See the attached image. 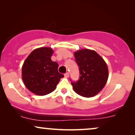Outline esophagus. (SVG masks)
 I'll return each instance as SVG.
<instances>
[{"instance_id":"esophagus-1","label":"esophagus","mask_w":135,"mask_h":135,"mask_svg":"<svg viewBox=\"0 0 135 135\" xmlns=\"http://www.w3.org/2000/svg\"><path fill=\"white\" fill-rule=\"evenodd\" d=\"M69 74L68 73H66L65 74H64V77H66V78H68V77H69Z\"/></svg>"}]
</instances>
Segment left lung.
Here are the masks:
<instances>
[{"mask_svg": "<svg viewBox=\"0 0 135 135\" xmlns=\"http://www.w3.org/2000/svg\"><path fill=\"white\" fill-rule=\"evenodd\" d=\"M79 67L80 76L76 82H71L75 93L83 97L97 95L104 87L109 72L105 61L95 50L81 49L74 53Z\"/></svg>", "mask_w": 135, "mask_h": 135, "instance_id": "1", "label": "left lung"}]
</instances>
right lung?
Returning a JSON list of instances; mask_svg holds the SVG:
<instances>
[{
  "mask_svg": "<svg viewBox=\"0 0 135 135\" xmlns=\"http://www.w3.org/2000/svg\"><path fill=\"white\" fill-rule=\"evenodd\" d=\"M50 47H40L33 50L22 66V79L26 87L35 95L44 96L56 89L64 75L58 71V64L52 61Z\"/></svg>",
  "mask_w": 135,
  "mask_h": 135,
  "instance_id": "obj_1",
  "label": "right lung"
}]
</instances>
